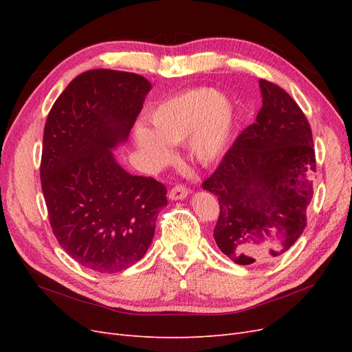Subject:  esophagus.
<instances>
[{
  "label": "esophagus",
  "instance_id": "esophagus-1",
  "mask_svg": "<svg viewBox=\"0 0 352 352\" xmlns=\"http://www.w3.org/2000/svg\"><path fill=\"white\" fill-rule=\"evenodd\" d=\"M170 198L172 199H184L189 195V188L184 184H177L176 186H173L170 189Z\"/></svg>",
  "mask_w": 352,
  "mask_h": 352
}]
</instances>
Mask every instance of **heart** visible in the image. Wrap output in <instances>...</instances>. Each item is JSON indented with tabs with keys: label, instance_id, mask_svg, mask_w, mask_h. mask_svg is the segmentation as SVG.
<instances>
[{
	"label": "heart",
	"instance_id": "heart-1",
	"mask_svg": "<svg viewBox=\"0 0 352 352\" xmlns=\"http://www.w3.org/2000/svg\"><path fill=\"white\" fill-rule=\"evenodd\" d=\"M153 131L138 127L136 142L155 160L172 154L168 144L188 140V148L199 163H211L226 150L233 124L228 98L211 88H194L173 95L150 113Z\"/></svg>",
	"mask_w": 352,
	"mask_h": 352
}]
</instances>
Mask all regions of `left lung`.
Instances as JSON below:
<instances>
[{
    "mask_svg": "<svg viewBox=\"0 0 352 352\" xmlns=\"http://www.w3.org/2000/svg\"><path fill=\"white\" fill-rule=\"evenodd\" d=\"M263 107L202 188L217 195L214 239L236 264H265L307 226L316 153L310 123L279 85L260 79Z\"/></svg>",
    "mask_w": 352,
    "mask_h": 352,
    "instance_id": "1",
    "label": "left lung"
}]
</instances>
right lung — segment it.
Listing matches in <instances>:
<instances>
[{
    "label": "right lung",
    "instance_id": "1",
    "mask_svg": "<svg viewBox=\"0 0 352 352\" xmlns=\"http://www.w3.org/2000/svg\"><path fill=\"white\" fill-rule=\"evenodd\" d=\"M150 89L136 73L88 70L47 117L39 173L50 225L61 248L94 272L140 261L167 206L162 182L127 173L111 153L129 136Z\"/></svg>",
    "mask_w": 352,
    "mask_h": 352
}]
</instances>
